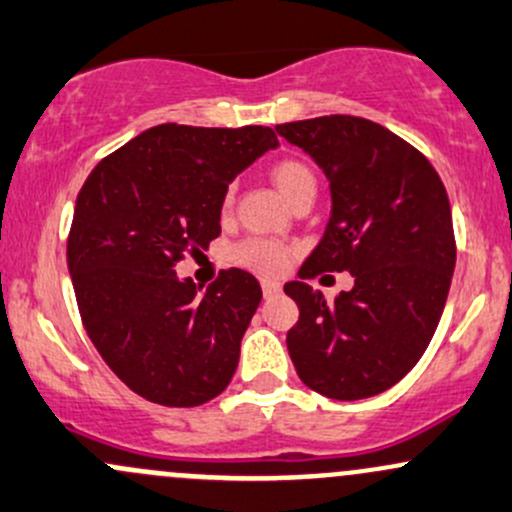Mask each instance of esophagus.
Wrapping results in <instances>:
<instances>
[{
    "label": "esophagus",
    "instance_id": "obj_1",
    "mask_svg": "<svg viewBox=\"0 0 512 512\" xmlns=\"http://www.w3.org/2000/svg\"><path fill=\"white\" fill-rule=\"evenodd\" d=\"M261 290H263V295H266V298H273V295L280 293V283H278V280L263 278L261 280Z\"/></svg>",
    "mask_w": 512,
    "mask_h": 512
}]
</instances>
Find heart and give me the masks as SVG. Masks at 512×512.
Instances as JSON below:
<instances>
[{"instance_id": "obj_1", "label": "heart", "mask_w": 512, "mask_h": 512, "mask_svg": "<svg viewBox=\"0 0 512 512\" xmlns=\"http://www.w3.org/2000/svg\"><path fill=\"white\" fill-rule=\"evenodd\" d=\"M273 185H276L280 195L288 202H295L305 192H312L315 195L317 178L312 173V168L307 163L298 161V158H280L268 170ZM234 205V188L224 190L222 197V212H229ZM232 258L239 266L251 268V271L258 273H278L280 268L285 266V258H288V251L283 246L276 244L271 239H261V236H251V239L241 241V244L234 246Z\"/></svg>"}]
</instances>
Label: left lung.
I'll list each match as a JSON object with an SVG mask.
<instances>
[{"label": "left lung", "instance_id": "8db88e82", "mask_svg": "<svg viewBox=\"0 0 512 512\" xmlns=\"http://www.w3.org/2000/svg\"><path fill=\"white\" fill-rule=\"evenodd\" d=\"M329 178L332 217L302 280L288 351L307 388L361 400L400 381L425 354L442 317L456 263L452 207L432 163L386 126L351 117L278 124ZM349 270L355 288L329 303L304 283Z\"/></svg>", "mask_w": 512, "mask_h": 512}]
</instances>
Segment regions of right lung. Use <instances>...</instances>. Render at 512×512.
<instances>
[{
	"instance_id": "obj_1",
	"label": "right lung",
	"mask_w": 512,
	"mask_h": 512,
	"mask_svg": "<svg viewBox=\"0 0 512 512\" xmlns=\"http://www.w3.org/2000/svg\"><path fill=\"white\" fill-rule=\"evenodd\" d=\"M276 146L268 126L158 124L80 188L68 234L75 300L95 349L141 398L195 408L232 381L261 285L227 268L200 293L175 263L217 239L224 190Z\"/></svg>"
}]
</instances>
